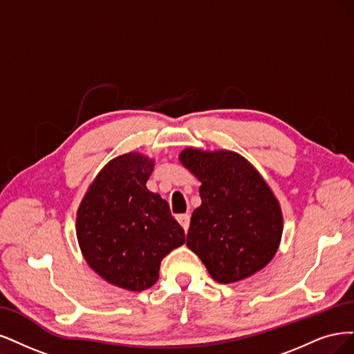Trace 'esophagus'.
<instances>
[{"instance_id": "obj_1", "label": "esophagus", "mask_w": 354, "mask_h": 354, "mask_svg": "<svg viewBox=\"0 0 354 354\" xmlns=\"http://www.w3.org/2000/svg\"><path fill=\"white\" fill-rule=\"evenodd\" d=\"M176 219H178V222L180 223V226L184 227L185 231H188V227H189V219H191V214H189V213H182V214H178V216H176Z\"/></svg>"}]
</instances>
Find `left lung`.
Instances as JSON below:
<instances>
[{"mask_svg": "<svg viewBox=\"0 0 354 354\" xmlns=\"http://www.w3.org/2000/svg\"><path fill=\"white\" fill-rule=\"evenodd\" d=\"M179 160L201 182V206L192 212L188 248L221 283L263 269L282 236L279 203L265 179L234 151L187 148Z\"/></svg>", "mask_w": 354, "mask_h": 354, "instance_id": "8db88e82", "label": "left lung"}]
</instances>
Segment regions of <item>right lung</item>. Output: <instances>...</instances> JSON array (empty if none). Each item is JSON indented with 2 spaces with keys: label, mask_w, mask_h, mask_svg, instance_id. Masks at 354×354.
I'll use <instances>...</instances> for the list:
<instances>
[{
  "label": "right lung",
  "mask_w": 354,
  "mask_h": 354,
  "mask_svg": "<svg viewBox=\"0 0 354 354\" xmlns=\"http://www.w3.org/2000/svg\"><path fill=\"white\" fill-rule=\"evenodd\" d=\"M154 162L140 153L110 160L76 214L79 247L98 275L128 291L153 287L165 256L185 243L182 226L158 194L148 191Z\"/></svg>",
  "instance_id": "obj_1"
}]
</instances>
